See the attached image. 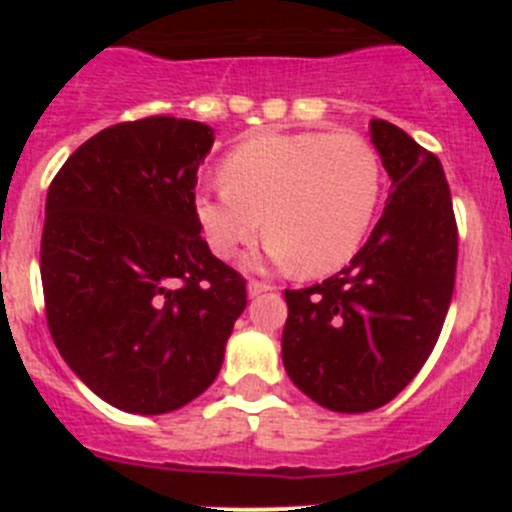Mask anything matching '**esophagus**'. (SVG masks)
Returning <instances> with one entry per match:
<instances>
[{
  "mask_svg": "<svg viewBox=\"0 0 512 512\" xmlns=\"http://www.w3.org/2000/svg\"><path fill=\"white\" fill-rule=\"evenodd\" d=\"M269 289H271V284L259 282V279H251V282H248V297H259V295H264V292H269Z\"/></svg>",
  "mask_w": 512,
  "mask_h": 512,
  "instance_id": "1",
  "label": "esophagus"
}]
</instances>
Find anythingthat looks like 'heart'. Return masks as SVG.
I'll use <instances>...</instances> for the list:
<instances>
[{
	"label": "heart",
	"instance_id": "heart-1",
	"mask_svg": "<svg viewBox=\"0 0 512 512\" xmlns=\"http://www.w3.org/2000/svg\"><path fill=\"white\" fill-rule=\"evenodd\" d=\"M223 184L194 197L210 251L230 259L269 235L264 259L307 277L354 259L377 215L382 161L356 133L256 135L225 156Z\"/></svg>",
	"mask_w": 512,
	"mask_h": 512
}]
</instances>
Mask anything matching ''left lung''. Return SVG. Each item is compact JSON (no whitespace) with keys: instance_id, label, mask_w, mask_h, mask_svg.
<instances>
[{"instance_id":"1","label":"left lung","mask_w":512,"mask_h":512,"mask_svg":"<svg viewBox=\"0 0 512 512\" xmlns=\"http://www.w3.org/2000/svg\"><path fill=\"white\" fill-rule=\"evenodd\" d=\"M369 133L392 182L379 223L346 269L284 289V369L336 413L382 408L413 382L456 279L459 230L441 161L387 120H372Z\"/></svg>"}]
</instances>
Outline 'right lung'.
<instances>
[{"label":"right lung","instance_id":"add662e5","mask_svg":"<svg viewBox=\"0 0 512 512\" xmlns=\"http://www.w3.org/2000/svg\"><path fill=\"white\" fill-rule=\"evenodd\" d=\"M205 122L153 115L81 143L48 187L45 320L94 395L135 415L184 408L215 382L246 279L194 215Z\"/></svg>","mask_w":512,"mask_h":512}]
</instances>
